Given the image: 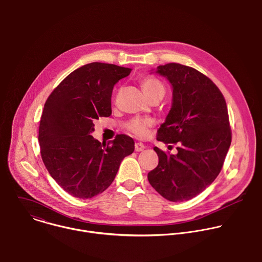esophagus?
<instances>
[{
  "label": "esophagus",
  "instance_id": "34e87169",
  "mask_svg": "<svg viewBox=\"0 0 262 262\" xmlns=\"http://www.w3.org/2000/svg\"><path fill=\"white\" fill-rule=\"evenodd\" d=\"M144 149H145L144 144H142V143H136V144H135V150H136V151L140 152V151H143Z\"/></svg>",
  "mask_w": 262,
  "mask_h": 262
}]
</instances>
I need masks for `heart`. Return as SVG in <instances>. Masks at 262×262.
Returning <instances> with one entry per match:
<instances>
[{
    "label": "heart",
    "mask_w": 262,
    "mask_h": 262,
    "mask_svg": "<svg viewBox=\"0 0 262 262\" xmlns=\"http://www.w3.org/2000/svg\"><path fill=\"white\" fill-rule=\"evenodd\" d=\"M142 87H143V90L145 91V93L149 97L160 91L165 92V88H164L163 84L158 79H155V78L144 79L142 82ZM152 124H154V122L151 119L136 117V118L130 119L126 123V128L130 133H133L135 136H137L139 138H144L148 135L149 127H151Z\"/></svg>",
    "instance_id": "b5f03b06"
}]
</instances>
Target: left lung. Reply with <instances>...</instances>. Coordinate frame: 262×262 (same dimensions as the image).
<instances>
[{
	"label": "left lung",
	"mask_w": 262,
	"mask_h": 262,
	"mask_svg": "<svg viewBox=\"0 0 262 262\" xmlns=\"http://www.w3.org/2000/svg\"><path fill=\"white\" fill-rule=\"evenodd\" d=\"M156 73L172 86V106L158 130V140L178 144L177 155L158 147L159 165L148 181L172 202L190 200L216 178L231 144L225 98L219 88L195 68L178 63L158 66Z\"/></svg>",
	"instance_id": "1"
}]
</instances>
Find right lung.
<instances>
[{
	"label": "right lung",
	"instance_id": "1",
	"mask_svg": "<svg viewBox=\"0 0 262 262\" xmlns=\"http://www.w3.org/2000/svg\"><path fill=\"white\" fill-rule=\"evenodd\" d=\"M130 71L114 64H86L68 74L45 103L38 136L41 158L54 180L73 197L89 199L105 191L122 160L135 150L126 135L107 143L91 136L93 121L112 114L114 85Z\"/></svg>",
	"mask_w": 262,
	"mask_h": 262
}]
</instances>
